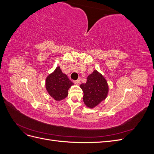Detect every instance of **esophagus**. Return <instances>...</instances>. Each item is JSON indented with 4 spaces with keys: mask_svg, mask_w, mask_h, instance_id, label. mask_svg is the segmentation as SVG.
Returning a JSON list of instances; mask_svg holds the SVG:
<instances>
[{
    "mask_svg": "<svg viewBox=\"0 0 154 154\" xmlns=\"http://www.w3.org/2000/svg\"><path fill=\"white\" fill-rule=\"evenodd\" d=\"M74 83H76V84L78 85L79 83H80V79H78L77 80H74Z\"/></svg>",
    "mask_w": 154,
    "mask_h": 154,
    "instance_id": "obj_1",
    "label": "esophagus"
}]
</instances>
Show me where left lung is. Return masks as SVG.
<instances>
[{
  "instance_id": "left-lung-1",
  "label": "left lung",
  "mask_w": 154,
  "mask_h": 154,
  "mask_svg": "<svg viewBox=\"0 0 154 154\" xmlns=\"http://www.w3.org/2000/svg\"><path fill=\"white\" fill-rule=\"evenodd\" d=\"M80 87L83 92V102L89 108H94L105 100L109 92L106 80L96 70L88 75L87 82L82 83Z\"/></svg>"
}]
</instances>
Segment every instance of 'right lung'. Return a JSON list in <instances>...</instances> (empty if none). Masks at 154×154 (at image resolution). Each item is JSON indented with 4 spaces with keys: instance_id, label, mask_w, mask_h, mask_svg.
Instances as JSON below:
<instances>
[{
    "instance_id": "right-lung-1",
    "label": "right lung",
    "mask_w": 154,
    "mask_h": 154,
    "mask_svg": "<svg viewBox=\"0 0 154 154\" xmlns=\"http://www.w3.org/2000/svg\"><path fill=\"white\" fill-rule=\"evenodd\" d=\"M73 83L66 74H63L60 67L50 74L46 78L45 87L49 95L56 101L63 100L68 95V90Z\"/></svg>"
}]
</instances>
